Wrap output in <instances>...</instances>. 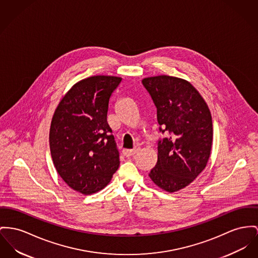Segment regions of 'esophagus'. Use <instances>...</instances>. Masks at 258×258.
Segmentation results:
<instances>
[{
    "instance_id": "obj_1",
    "label": "esophagus",
    "mask_w": 258,
    "mask_h": 258,
    "mask_svg": "<svg viewBox=\"0 0 258 258\" xmlns=\"http://www.w3.org/2000/svg\"><path fill=\"white\" fill-rule=\"evenodd\" d=\"M140 151V148L139 147H135L133 150H124L123 151V155H125V156H132V155H135V154H137L138 152Z\"/></svg>"
}]
</instances>
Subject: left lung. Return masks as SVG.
<instances>
[{"label":"left lung","mask_w":258,"mask_h":258,"mask_svg":"<svg viewBox=\"0 0 258 258\" xmlns=\"http://www.w3.org/2000/svg\"><path fill=\"white\" fill-rule=\"evenodd\" d=\"M143 86L156 107L159 132L157 161L149 176L173 192L190 184L206 168L212 145V118L205 100L186 80L160 75Z\"/></svg>","instance_id":"obj_1"}]
</instances>
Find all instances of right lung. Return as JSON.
<instances>
[{"label":"right lung","instance_id":"right-lung-1","mask_svg":"<svg viewBox=\"0 0 258 258\" xmlns=\"http://www.w3.org/2000/svg\"><path fill=\"white\" fill-rule=\"evenodd\" d=\"M122 79L93 76L72 87L58 103L50 129L54 167L71 189L91 195L118 169L119 152L106 117Z\"/></svg>","mask_w":258,"mask_h":258}]
</instances>
